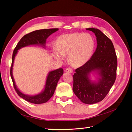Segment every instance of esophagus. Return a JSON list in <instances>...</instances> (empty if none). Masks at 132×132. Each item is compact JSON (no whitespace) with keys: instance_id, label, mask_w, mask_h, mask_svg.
<instances>
[{"instance_id":"obj_1","label":"esophagus","mask_w":132,"mask_h":132,"mask_svg":"<svg viewBox=\"0 0 132 132\" xmlns=\"http://www.w3.org/2000/svg\"><path fill=\"white\" fill-rule=\"evenodd\" d=\"M73 70L72 69L70 68H67L65 69V72L68 73H73Z\"/></svg>"}]
</instances>
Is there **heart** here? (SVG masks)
Here are the masks:
<instances>
[{"label": "heart", "instance_id": "obj_1", "mask_svg": "<svg viewBox=\"0 0 132 132\" xmlns=\"http://www.w3.org/2000/svg\"><path fill=\"white\" fill-rule=\"evenodd\" d=\"M95 47V41L90 34L71 33L59 36L52 51L54 58L63 60L68 55L69 63L74 66H81L89 61Z\"/></svg>", "mask_w": 132, "mask_h": 132}]
</instances>
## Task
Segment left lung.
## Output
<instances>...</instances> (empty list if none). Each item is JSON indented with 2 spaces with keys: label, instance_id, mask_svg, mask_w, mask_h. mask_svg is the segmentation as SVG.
<instances>
[{
  "label": "left lung",
  "instance_id": "left-lung-1",
  "mask_svg": "<svg viewBox=\"0 0 132 132\" xmlns=\"http://www.w3.org/2000/svg\"><path fill=\"white\" fill-rule=\"evenodd\" d=\"M86 29L95 34L97 48L90 59L75 70L73 90L82 102L94 104L101 101L114 84L117 58L113 43L109 37L98 29ZM93 71L99 76L97 82H92L89 79L90 73Z\"/></svg>",
  "mask_w": 132,
  "mask_h": 132
}]
</instances>
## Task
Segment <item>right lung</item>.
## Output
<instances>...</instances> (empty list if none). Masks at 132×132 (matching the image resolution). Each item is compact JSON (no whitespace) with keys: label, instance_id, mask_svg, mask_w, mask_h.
I'll list each match as a JSON object with an SVG mask.
<instances>
[{"label":"right lung","instance_id":"add662e5","mask_svg":"<svg viewBox=\"0 0 132 132\" xmlns=\"http://www.w3.org/2000/svg\"><path fill=\"white\" fill-rule=\"evenodd\" d=\"M58 30V29H43L34 31L27 34L21 38L15 48L12 57V63L10 68V75L12 81L13 82L14 89L18 95L26 101L35 103V104H41L45 103L52 97L54 91L56 88L59 79L63 74V69L59 68L53 71H51L48 73L46 79V82L44 90L40 94L30 96L23 94L20 91L15 85L14 79L13 76V67L15 55L18 53V51L22 47L30 45H39L45 47L46 39L53 33Z\"/></svg>","mask_w":132,"mask_h":132}]
</instances>
